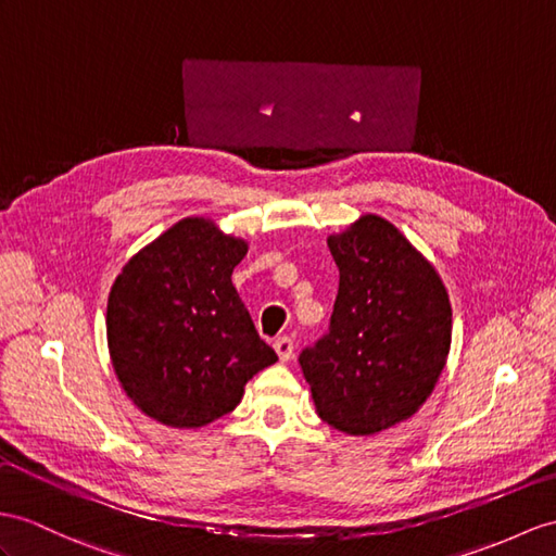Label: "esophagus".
Returning a JSON list of instances; mask_svg holds the SVG:
<instances>
[{
    "instance_id": "1",
    "label": "esophagus",
    "mask_w": 556,
    "mask_h": 556,
    "mask_svg": "<svg viewBox=\"0 0 556 556\" xmlns=\"http://www.w3.org/2000/svg\"><path fill=\"white\" fill-rule=\"evenodd\" d=\"M274 349H276V354H278V358H280L282 363L290 361V358L294 356V342L290 340V337H278Z\"/></svg>"
}]
</instances>
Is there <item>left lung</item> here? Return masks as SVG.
<instances>
[{
	"mask_svg": "<svg viewBox=\"0 0 556 556\" xmlns=\"http://www.w3.org/2000/svg\"><path fill=\"white\" fill-rule=\"evenodd\" d=\"M340 290L328 332L300 365L323 422L351 437L419 410L451 349L453 311L439 274L394 224L365 214L328 238Z\"/></svg>",
	"mask_w": 556,
	"mask_h": 556,
	"instance_id": "obj_1",
	"label": "left lung"
}]
</instances>
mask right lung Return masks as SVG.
I'll use <instances>...</instances> for the list:
<instances>
[{"label": "right lung", "mask_w": 556, "mask_h": 556, "mask_svg": "<svg viewBox=\"0 0 556 556\" xmlns=\"http://www.w3.org/2000/svg\"><path fill=\"white\" fill-rule=\"evenodd\" d=\"M245 254V240L193 216L134 254L113 282L108 349L122 389L148 417L205 427L278 361L231 282Z\"/></svg>", "instance_id": "obj_1"}]
</instances>
